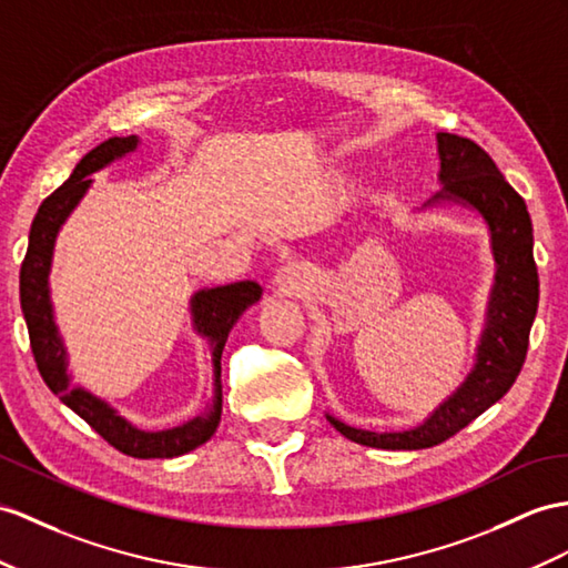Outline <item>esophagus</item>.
Masks as SVG:
<instances>
[{"instance_id":"esophagus-1","label":"esophagus","mask_w":568,"mask_h":568,"mask_svg":"<svg viewBox=\"0 0 568 568\" xmlns=\"http://www.w3.org/2000/svg\"><path fill=\"white\" fill-rule=\"evenodd\" d=\"M274 286L280 288L284 296H301L308 288V274L296 265H288L274 276Z\"/></svg>"}]
</instances>
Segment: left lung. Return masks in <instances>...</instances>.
Segmentation results:
<instances>
[{
  "mask_svg": "<svg viewBox=\"0 0 568 568\" xmlns=\"http://www.w3.org/2000/svg\"><path fill=\"white\" fill-rule=\"evenodd\" d=\"M436 195L419 212H475L489 233L494 284L484 311V327L475 349V364L465 381L428 417L405 432H368L325 414L327 422L354 444L383 450H419L444 444L477 419L510 390L528 354V337L537 313L539 280L532 257V221L518 192L506 183L491 156L458 134L438 132Z\"/></svg>",
  "mask_w": 568,
  "mask_h": 568,
  "instance_id": "8db88e82",
  "label": "left lung"
}]
</instances>
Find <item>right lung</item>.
I'll use <instances>...</instances> for the list:
<instances>
[{
  "label": "right lung",
  "instance_id": "1",
  "mask_svg": "<svg viewBox=\"0 0 568 568\" xmlns=\"http://www.w3.org/2000/svg\"><path fill=\"white\" fill-rule=\"evenodd\" d=\"M140 136H113L77 163L64 185H60L52 195L40 204V210L31 224L29 251L21 265V311L29 325L31 349L40 376L48 388L58 395L62 403L77 412L91 428H95L110 446L132 458H178V455L195 450L204 440H210L221 419V354H224L229 332L239 323V317L255 306L262 296V286L257 282H233L214 288H200L190 296V317L192 329L210 344L212 371H214V395L206 412L192 417L173 428L163 432H144L108 403V399L93 395L84 385L72 383L69 373V358L60 327L54 323V308L50 296V272L54 243H58L64 221L84 200L89 187L93 185V173L108 169L124 156L140 149Z\"/></svg>",
  "mask_w": 568,
  "mask_h": 568
}]
</instances>
